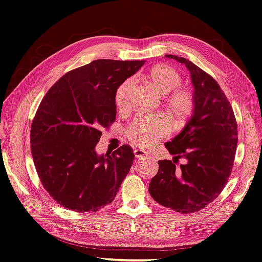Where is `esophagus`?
Here are the masks:
<instances>
[{
    "label": "esophagus",
    "mask_w": 262,
    "mask_h": 262,
    "mask_svg": "<svg viewBox=\"0 0 262 262\" xmlns=\"http://www.w3.org/2000/svg\"><path fill=\"white\" fill-rule=\"evenodd\" d=\"M134 155H135L136 158H144V157L148 156V152L143 150V149H135V150H134Z\"/></svg>",
    "instance_id": "obj_1"
}]
</instances>
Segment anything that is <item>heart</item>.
<instances>
[{
  "label": "heart",
  "mask_w": 262,
  "mask_h": 262,
  "mask_svg": "<svg viewBox=\"0 0 262 262\" xmlns=\"http://www.w3.org/2000/svg\"><path fill=\"white\" fill-rule=\"evenodd\" d=\"M147 78L159 93L170 94L167 101L168 111L178 124L188 119L195 106V98L189 89L179 88L182 78L172 67L160 64L154 67L148 72ZM134 84L133 78L124 80L115 92V104L119 112H126L130 107V90ZM170 132V122L163 115L138 116L126 128V136L139 147L151 148L166 137Z\"/></svg>",
  "instance_id": "obj_1"
}]
</instances>
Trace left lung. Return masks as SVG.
Instances as JSON below:
<instances>
[{
  "label": "left lung",
  "mask_w": 262,
  "mask_h": 262,
  "mask_svg": "<svg viewBox=\"0 0 262 262\" xmlns=\"http://www.w3.org/2000/svg\"><path fill=\"white\" fill-rule=\"evenodd\" d=\"M166 57L190 71L195 106L181 133L164 144L186 163L178 168L174 159L159 160L149 193L160 205L189 214L206 207L225 188L237 148V123L225 93L210 74L185 58Z\"/></svg>",
  "instance_id": "left-lung-1"
}]
</instances>
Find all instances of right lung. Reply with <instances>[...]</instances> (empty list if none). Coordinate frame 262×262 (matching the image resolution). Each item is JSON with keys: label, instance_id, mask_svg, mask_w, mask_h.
<instances>
[{"label": "right lung", "instance_id": "obj_1", "mask_svg": "<svg viewBox=\"0 0 262 262\" xmlns=\"http://www.w3.org/2000/svg\"><path fill=\"white\" fill-rule=\"evenodd\" d=\"M144 63L99 59L67 72L43 96L31 148L40 182L58 204L84 213L114 200L135 155L123 145L100 156L95 146L115 122L117 88Z\"/></svg>", "mask_w": 262, "mask_h": 262}]
</instances>
